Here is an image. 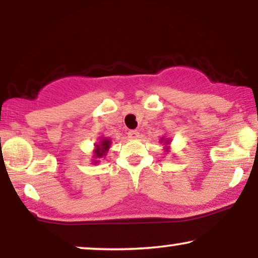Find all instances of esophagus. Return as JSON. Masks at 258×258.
<instances>
[{"mask_svg": "<svg viewBox=\"0 0 258 258\" xmlns=\"http://www.w3.org/2000/svg\"><path fill=\"white\" fill-rule=\"evenodd\" d=\"M128 137L129 139H137L139 137V132L137 130H130L128 133Z\"/></svg>", "mask_w": 258, "mask_h": 258, "instance_id": "1", "label": "esophagus"}]
</instances>
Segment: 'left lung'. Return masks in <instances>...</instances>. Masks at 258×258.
<instances>
[{"label": "left lung", "instance_id": "obj_1", "mask_svg": "<svg viewBox=\"0 0 258 258\" xmlns=\"http://www.w3.org/2000/svg\"><path fill=\"white\" fill-rule=\"evenodd\" d=\"M160 142H161V143H163V146H165V147H164V150L167 151V153H168V151L170 150V147H169V146H170L171 140H170V139H167V137H164V136H163V137H161Z\"/></svg>", "mask_w": 258, "mask_h": 258}]
</instances>
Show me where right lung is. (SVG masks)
<instances>
[{"mask_svg":"<svg viewBox=\"0 0 258 258\" xmlns=\"http://www.w3.org/2000/svg\"><path fill=\"white\" fill-rule=\"evenodd\" d=\"M111 140L107 139V137L101 136L100 141L95 143V149L93 150V164L100 163V158H105L108 154V150L110 149Z\"/></svg>","mask_w":258,"mask_h":258,"instance_id":"add662e5","label":"right lung"}]
</instances>
